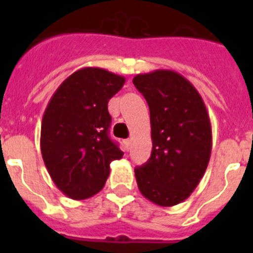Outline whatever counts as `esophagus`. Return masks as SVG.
<instances>
[{
	"instance_id": "esophagus-1",
	"label": "esophagus",
	"mask_w": 253,
	"mask_h": 253,
	"mask_svg": "<svg viewBox=\"0 0 253 253\" xmlns=\"http://www.w3.org/2000/svg\"><path fill=\"white\" fill-rule=\"evenodd\" d=\"M123 144H125V148H126L127 151L130 150V147H131V139H126V140H123Z\"/></svg>"
}]
</instances>
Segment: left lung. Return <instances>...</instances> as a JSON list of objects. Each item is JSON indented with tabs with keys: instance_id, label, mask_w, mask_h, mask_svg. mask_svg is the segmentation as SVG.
<instances>
[{
	"instance_id": "obj_1",
	"label": "left lung",
	"mask_w": 253,
	"mask_h": 253,
	"mask_svg": "<svg viewBox=\"0 0 253 253\" xmlns=\"http://www.w3.org/2000/svg\"><path fill=\"white\" fill-rule=\"evenodd\" d=\"M151 118L152 152L135 168L138 188L151 202L169 208L200 184L211 154V125L204 99L184 76L158 69L132 80Z\"/></svg>"
}]
</instances>
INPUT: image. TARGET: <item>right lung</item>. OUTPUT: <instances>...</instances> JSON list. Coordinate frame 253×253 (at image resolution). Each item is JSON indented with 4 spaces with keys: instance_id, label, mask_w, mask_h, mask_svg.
Listing matches in <instances>:
<instances>
[{
    "instance_id": "obj_1",
    "label": "right lung",
    "mask_w": 253,
    "mask_h": 253,
    "mask_svg": "<svg viewBox=\"0 0 253 253\" xmlns=\"http://www.w3.org/2000/svg\"><path fill=\"white\" fill-rule=\"evenodd\" d=\"M125 77L102 68H81L65 79L45 107L41 150L57 188L72 200H85L103 188L110 163L123 152L109 136L107 102Z\"/></svg>"
}]
</instances>
